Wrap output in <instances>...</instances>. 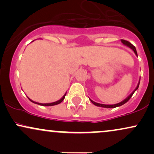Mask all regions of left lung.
Returning <instances> with one entry per match:
<instances>
[{"label": "left lung", "mask_w": 154, "mask_h": 154, "mask_svg": "<svg viewBox=\"0 0 154 154\" xmlns=\"http://www.w3.org/2000/svg\"><path fill=\"white\" fill-rule=\"evenodd\" d=\"M121 41H122V43L124 44V45H127V46L130 47V48H132V50L134 51V52H135V54L137 55V51H136V48H135V47L134 46V45H132V44L131 43H130V42L128 41V40H122ZM139 85H140V82H138V84H137V87H136V88H135V91H134L133 92H132V93H131V94H130V95H129V96L128 97V98H126V99H125V100H123V101L120 102V103H119L114 104V105H105V104H100V103H95V102L93 101V100H91V101L92 103H93V104H94V105L97 106H100V107H104V108H116V107L120 106L123 105V104H125V103H127V102H128V100H130V98H131V97L132 96V95H133V93H135L136 90H137V88H138V87H139Z\"/></svg>", "instance_id": "1"}]
</instances>
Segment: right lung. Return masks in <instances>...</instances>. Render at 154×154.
<instances>
[{"label":"right lung","mask_w":154,"mask_h":154,"mask_svg":"<svg viewBox=\"0 0 154 154\" xmlns=\"http://www.w3.org/2000/svg\"><path fill=\"white\" fill-rule=\"evenodd\" d=\"M65 95H66V94L63 95L62 98H61V99H60L59 100H58V101L54 102V103H37V102L32 101V100L29 99V100H30V101L33 102V103H36V104H39V105H40V106H54V105H57V104H59L60 103H61V102H62L63 100V99H64Z\"/></svg>","instance_id":"1"}]
</instances>
